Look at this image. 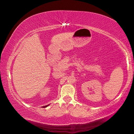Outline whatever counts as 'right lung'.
<instances>
[{"mask_svg": "<svg viewBox=\"0 0 134 134\" xmlns=\"http://www.w3.org/2000/svg\"><path fill=\"white\" fill-rule=\"evenodd\" d=\"M48 105H49V104H48V105H45V106H42V107H43V108H44V107H47Z\"/></svg>", "mask_w": 134, "mask_h": 134, "instance_id": "add662e5", "label": "right lung"}]
</instances>
